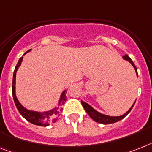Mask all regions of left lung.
I'll use <instances>...</instances> for the list:
<instances>
[{"label":"left lung","mask_w":152,"mask_h":152,"mask_svg":"<svg viewBox=\"0 0 152 152\" xmlns=\"http://www.w3.org/2000/svg\"><path fill=\"white\" fill-rule=\"evenodd\" d=\"M123 58L124 60H126V61H129V62L133 65V67H134L135 69V71H136L137 73V70L136 68V66L134 65V64L132 62V60L128 56V55H125V56H123ZM135 103V102H134ZM134 103L131 106L130 110L127 111L125 114L122 115V116H106V115H104V114H102L100 113L97 112L96 110H95L93 108L91 107V106H89L88 104L85 102L81 101V104H82V106H83L84 109L85 110V111L87 112V113L89 115V116L91 117V119L93 120H95L96 122L99 123V124H113V123H116L119 120H122L124 119L125 116L130 112V110H132L133 106H134Z\"/></svg>","instance_id":"8db88e82"}]
</instances>
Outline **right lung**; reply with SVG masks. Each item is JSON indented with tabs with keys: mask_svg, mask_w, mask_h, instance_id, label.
<instances>
[{
	"mask_svg": "<svg viewBox=\"0 0 152 152\" xmlns=\"http://www.w3.org/2000/svg\"><path fill=\"white\" fill-rule=\"evenodd\" d=\"M25 53L26 54V53ZM24 54V55H25ZM22 59H23V56H22L21 58L19 59V61L18 62L17 65H16L15 69V71H14L13 75V81H12V96H13L14 102H15V104L16 107H17L18 112L21 113L24 118L26 119V120H28V122H30L31 124H35V125H37V126H48L49 124L51 122L54 123L56 122V120L58 119V116H60V113L62 110V108L61 106H64L66 102V91H63L62 95L61 96V99H60V101H59V106L58 107L54 108L53 110H50V111H47V112H43V113H39V112H34V111H29V110H26V108H24L23 106L20 104V102H18V100L17 99L15 96V76H16V71H17L18 68L20 67L21 65V62L22 61Z\"/></svg>",
	"mask_w": 152,
	"mask_h": 152,
	"instance_id": "obj_1",
	"label": "right lung"
}]
</instances>
